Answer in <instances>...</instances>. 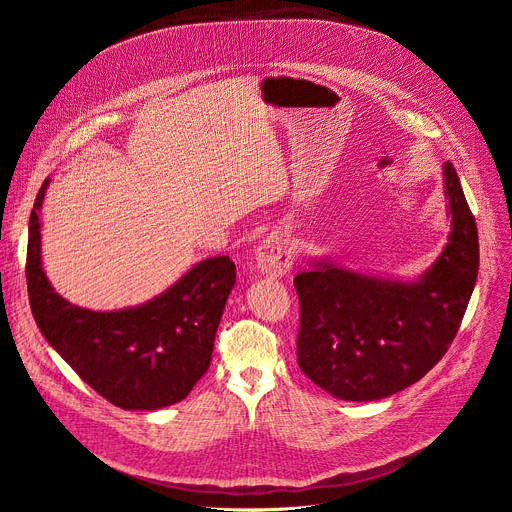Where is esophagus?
<instances>
[{"mask_svg": "<svg viewBox=\"0 0 512 512\" xmlns=\"http://www.w3.org/2000/svg\"><path fill=\"white\" fill-rule=\"evenodd\" d=\"M291 263H294V255H291L285 235L279 231L267 235L257 249V269L263 275L277 279L289 273Z\"/></svg>", "mask_w": 512, "mask_h": 512, "instance_id": "34e87169", "label": "esophagus"}]
</instances>
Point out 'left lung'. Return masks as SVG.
I'll return each instance as SVG.
<instances>
[{"instance_id":"8db88e82","label":"left lung","mask_w":512,"mask_h":512,"mask_svg":"<svg viewBox=\"0 0 512 512\" xmlns=\"http://www.w3.org/2000/svg\"><path fill=\"white\" fill-rule=\"evenodd\" d=\"M452 233L415 281L312 259L294 279L300 298L298 364L344 401H377L425 377L448 352L478 277V231L458 174L444 164Z\"/></svg>"}]
</instances>
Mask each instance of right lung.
I'll use <instances>...</instances> for the list:
<instances>
[{"instance_id":"obj_1","label":"right lung","mask_w":512,"mask_h":512,"mask_svg":"<svg viewBox=\"0 0 512 512\" xmlns=\"http://www.w3.org/2000/svg\"><path fill=\"white\" fill-rule=\"evenodd\" d=\"M44 180L28 227L26 281L34 320L48 344L91 389L129 411L182 401L208 371L218 322L235 287V263H196L158 298L135 308L93 312L72 306L50 285L40 255Z\"/></svg>"}]
</instances>
